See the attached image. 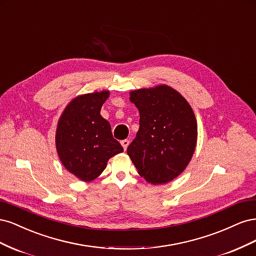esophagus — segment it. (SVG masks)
Masks as SVG:
<instances>
[{
  "label": "esophagus",
  "mask_w": 256,
  "mask_h": 256,
  "mask_svg": "<svg viewBox=\"0 0 256 256\" xmlns=\"http://www.w3.org/2000/svg\"><path fill=\"white\" fill-rule=\"evenodd\" d=\"M120 144H122V148L126 150L128 145H129V140H122V141L120 142Z\"/></svg>",
  "instance_id": "1"
}]
</instances>
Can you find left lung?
<instances>
[{"label": "left lung", "mask_w": 256, "mask_h": 256, "mask_svg": "<svg viewBox=\"0 0 256 256\" xmlns=\"http://www.w3.org/2000/svg\"><path fill=\"white\" fill-rule=\"evenodd\" d=\"M130 102L140 112V128L128 146V156L147 182L173 180L187 168L196 146L192 108L168 85L132 90Z\"/></svg>", "instance_id": "left-lung-1"}]
</instances>
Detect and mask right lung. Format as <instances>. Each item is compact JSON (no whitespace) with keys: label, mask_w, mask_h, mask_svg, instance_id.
Returning a JSON list of instances; mask_svg holds the SVG:
<instances>
[{"label":"right lung","mask_w":256,"mask_h":256,"mask_svg":"<svg viewBox=\"0 0 256 256\" xmlns=\"http://www.w3.org/2000/svg\"><path fill=\"white\" fill-rule=\"evenodd\" d=\"M109 90L84 94L72 99L58 122V154L67 171L83 182H92L104 172L106 162L124 150L112 136L109 122L100 110Z\"/></svg>","instance_id":"1"}]
</instances>
